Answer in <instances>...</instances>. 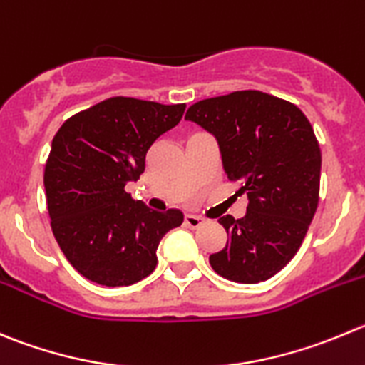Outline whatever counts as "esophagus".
<instances>
[{
    "instance_id": "34e87169",
    "label": "esophagus",
    "mask_w": 365,
    "mask_h": 365,
    "mask_svg": "<svg viewBox=\"0 0 365 365\" xmlns=\"http://www.w3.org/2000/svg\"><path fill=\"white\" fill-rule=\"evenodd\" d=\"M185 225L190 229H198L203 225V217L196 216V214H185Z\"/></svg>"
}]
</instances>
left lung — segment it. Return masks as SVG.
<instances>
[{"instance_id": "1", "label": "left lung", "mask_w": 365, "mask_h": 365, "mask_svg": "<svg viewBox=\"0 0 365 365\" xmlns=\"http://www.w3.org/2000/svg\"><path fill=\"white\" fill-rule=\"evenodd\" d=\"M216 138L225 175L247 194V214L220 217L227 245L210 254L216 274L254 284L297 254L319 203L321 148L297 106L257 90L205 98L187 110Z\"/></svg>"}]
</instances>
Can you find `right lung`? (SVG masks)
Instances as JSON below:
<instances>
[{"label":"right lung","mask_w":365,"mask_h":365,"mask_svg":"<svg viewBox=\"0 0 365 365\" xmlns=\"http://www.w3.org/2000/svg\"><path fill=\"white\" fill-rule=\"evenodd\" d=\"M185 104L111 97L68 118L52 140L44 190L52 232L71 267L102 286H129L156 268V248L183 214L135 202L125 192L145 169L158 136Z\"/></svg>","instance_id":"obj_1"}]
</instances>
